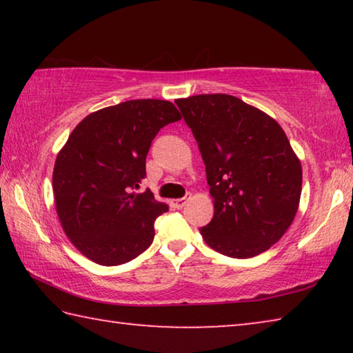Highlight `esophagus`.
Masks as SVG:
<instances>
[{
	"mask_svg": "<svg viewBox=\"0 0 353 353\" xmlns=\"http://www.w3.org/2000/svg\"><path fill=\"white\" fill-rule=\"evenodd\" d=\"M187 201H188V198L176 199V201H174V207H176V208H182V207H185V204H187Z\"/></svg>",
	"mask_w": 353,
	"mask_h": 353,
	"instance_id": "1",
	"label": "esophagus"
}]
</instances>
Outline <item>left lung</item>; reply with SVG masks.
<instances>
[{"mask_svg":"<svg viewBox=\"0 0 353 353\" xmlns=\"http://www.w3.org/2000/svg\"><path fill=\"white\" fill-rule=\"evenodd\" d=\"M176 104L198 141L214 201L202 238L232 259L265 252L291 225L302 191V166L283 129L230 94H198Z\"/></svg>","mask_w":353,"mask_h":353,"instance_id":"8db88e82","label":"left lung"}]
</instances>
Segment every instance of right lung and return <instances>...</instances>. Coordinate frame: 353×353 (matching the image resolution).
Returning a JSON list of instances; mask_svg holds the SVG:
<instances>
[{
    "instance_id": "add662e5",
    "label": "right lung",
    "mask_w": 353,
    "mask_h": 353,
    "mask_svg": "<svg viewBox=\"0 0 353 353\" xmlns=\"http://www.w3.org/2000/svg\"><path fill=\"white\" fill-rule=\"evenodd\" d=\"M181 118L170 101L132 99L90 113L71 132L52 190L65 234L87 259L117 266L151 246L154 221L168 205L139 191L146 155L159 130Z\"/></svg>"
}]
</instances>
